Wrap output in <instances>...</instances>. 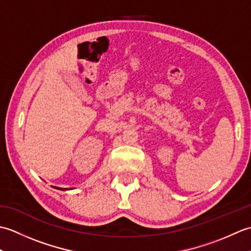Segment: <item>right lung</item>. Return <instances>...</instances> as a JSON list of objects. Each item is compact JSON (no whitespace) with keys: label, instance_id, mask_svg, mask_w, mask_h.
<instances>
[{"label":"right lung","instance_id":"add662e5","mask_svg":"<svg viewBox=\"0 0 251 251\" xmlns=\"http://www.w3.org/2000/svg\"><path fill=\"white\" fill-rule=\"evenodd\" d=\"M56 189H59V188H56ZM59 190H65V189H59Z\"/></svg>","mask_w":251,"mask_h":251}]
</instances>
